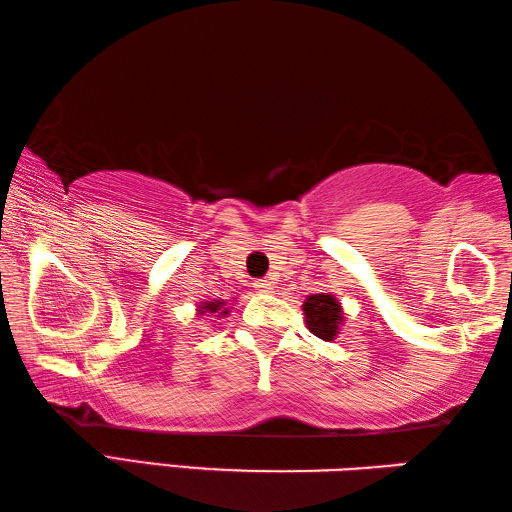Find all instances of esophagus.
Instances as JSON below:
<instances>
[{
  "label": "esophagus",
  "instance_id": "34e87169",
  "mask_svg": "<svg viewBox=\"0 0 512 512\" xmlns=\"http://www.w3.org/2000/svg\"><path fill=\"white\" fill-rule=\"evenodd\" d=\"M254 288H258L261 292H272L274 290V281L272 279H261L254 283Z\"/></svg>",
  "mask_w": 512,
  "mask_h": 512
}]
</instances>
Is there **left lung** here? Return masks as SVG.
Returning <instances> with one entry per match:
<instances>
[{
    "instance_id": "8db88e82",
    "label": "left lung",
    "mask_w": 512,
    "mask_h": 512,
    "mask_svg": "<svg viewBox=\"0 0 512 512\" xmlns=\"http://www.w3.org/2000/svg\"><path fill=\"white\" fill-rule=\"evenodd\" d=\"M303 315H306V324L312 335L326 342H333L339 333V326L344 324V310L333 294L319 292L312 294L303 301Z\"/></svg>"
}]
</instances>
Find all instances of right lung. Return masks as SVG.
I'll use <instances>...</instances> for the list:
<instances>
[{
    "label": "right lung",
    "mask_w": 512,
    "mask_h": 512,
    "mask_svg": "<svg viewBox=\"0 0 512 512\" xmlns=\"http://www.w3.org/2000/svg\"><path fill=\"white\" fill-rule=\"evenodd\" d=\"M197 312H200V315H204V312H211V315L222 317V315H229V308H227V301L213 299V301H204Z\"/></svg>",
    "instance_id": "add662e5"
}]
</instances>
